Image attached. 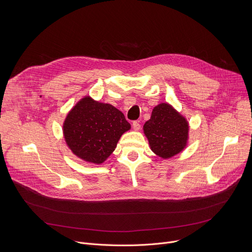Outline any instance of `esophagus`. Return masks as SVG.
<instances>
[{"mask_svg":"<svg viewBox=\"0 0 252 252\" xmlns=\"http://www.w3.org/2000/svg\"><path fill=\"white\" fill-rule=\"evenodd\" d=\"M132 127H133L134 130H139V129H140V124H139V122H138V121H134V122L132 123Z\"/></svg>","mask_w":252,"mask_h":252,"instance_id":"34e87169","label":"esophagus"}]
</instances>
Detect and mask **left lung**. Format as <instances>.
Returning <instances> with one entry per match:
<instances>
[{
	"label": "left lung",
	"instance_id": "8db88e82",
	"mask_svg": "<svg viewBox=\"0 0 252 252\" xmlns=\"http://www.w3.org/2000/svg\"><path fill=\"white\" fill-rule=\"evenodd\" d=\"M152 151L162 158L181 153L188 140L189 125L185 118L167 103L157 105L143 126Z\"/></svg>",
	"mask_w": 252,
	"mask_h": 252
}]
</instances>
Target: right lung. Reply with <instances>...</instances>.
<instances>
[{"instance_id": "add662e5", "label": "right lung", "mask_w": 252, "mask_h": 252, "mask_svg": "<svg viewBox=\"0 0 252 252\" xmlns=\"http://www.w3.org/2000/svg\"><path fill=\"white\" fill-rule=\"evenodd\" d=\"M129 128V123L115 106L87 96L67 115L63 134L76 156L86 161L101 163L115 151L122 134Z\"/></svg>"}]
</instances>
